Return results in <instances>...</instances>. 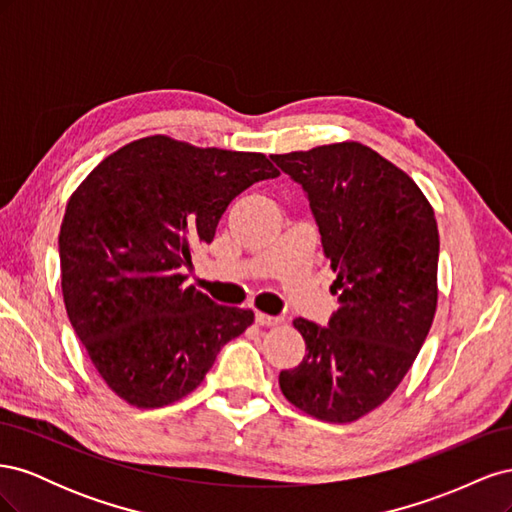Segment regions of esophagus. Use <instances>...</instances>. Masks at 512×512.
Instances as JSON below:
<instances>
[{
	"instance_id": "34e87169",
	"label": "esophagus",
	"mask_w": 512,
	"mask_h": 512,
	"mask_svg": "<svg viewBox=\"0 0 512 512\" xmlns=\"http://www.w3.org/2000/svg\"><path fill=\"white\" fill-rule=\"evenodd\" d=\"M256 324H260V327H277V324H282V318L256 312Z\"/></svg>"
}]
</instances>
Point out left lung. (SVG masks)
Segmentation results:
<instances>
[{
    "mask_svg": "<svg viewBox=\"0 0 512 512\" xmlns=\"http://www.w3.org/2000/svg\"><path fill=\"white\" fill-rule=\"evenodd\" d=\"M271 160L303 188L339 294L327 327L294 320L307 354L280 371V389L309 416L352 423L391 397L431 329L438 224L404 170L361 143Z\"/></svg>",
    "mask_w": 512,
    "mask_h": 512,
    "instance_id": "1",
    "label": "left lung"
}]
</instances>
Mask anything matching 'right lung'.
Instances as JSON below:
<instances>
[{
    "label": "right lung",
    "mask_w": 512,
    "mask_h": 512,
    "mask_svg": "<svg viewBox=\"0 0 512 512\" xmlns=\"http://www.w3.org/2000/svg\"><path fill=\"white\" fill-rule=\"evenodd\" d=\"M280 175L262 153L147 136L102 160L59 230L61 292L74 333L108 389L162 408L203 382L254 322L185 286L192 245L211 243L230 200Z\"/></svg>",
    "instance_id": "1"
}]
</instances>
